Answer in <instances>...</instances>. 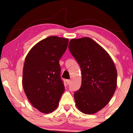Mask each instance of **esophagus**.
I'll use <instances>...</instances> for the list:
<instances>
[{"label":"esophagus","instance_id":"34e87169","mask_svg":"<svg viewBox=\"0 0 133 133\" xmlns=\"http://www.w3.org/2000/svg\"><path fill=\"white\" fill-rule=\"evenodd\" d=\"M70 82H71V80H66V83L67 84H70Z\"/></svg>","mask_w":133,"mask_h":133}]
</instances>
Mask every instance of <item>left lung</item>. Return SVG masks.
Returning <instances> with one entry per match:
<instances>
[{"instance_id": "left-lung-1", "label": "left lung", "mask_w": 133, "mask_h": 133, "mask_svg": "<svg viewBox=\"0 0 133 133\" xmlns=\"http://www.w3.org/2000/svg\"><path fill=\"white\" fill-rule=\"evenodd\" d=\"M69 49L82 70V85L74 94L76 105L83 113L94 114L109 103L116 91L115 65L107 51L90 37L71 39Z\"/></svg>"}]
</instances>
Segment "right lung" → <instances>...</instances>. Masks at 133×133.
<instances>
[{
    "label": "right lung",
    "instance_id": "right-lung-1",
    "mask_svg": "<svg viewBox=\"0 0 133 133\" xmlns=\"http://www.w3.org/2000/svg\"><path fill=\"white\" fill-rule=\"evenodd\" d=\"M68 39L49 36L31 48L26 56L22 84L34 107L44 113L54 111L64 91L59 60L66 51Z\"/></svg>",
    "mask_w": 133,
    "mask_h": 133
}]
</instances>
